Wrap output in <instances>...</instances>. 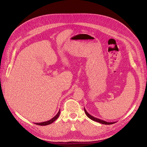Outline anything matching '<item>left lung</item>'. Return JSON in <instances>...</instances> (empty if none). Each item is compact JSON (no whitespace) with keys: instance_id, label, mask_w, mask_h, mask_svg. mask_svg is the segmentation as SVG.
Masks as SVG:
<instances>
[{"instance_id":"left-lung-1","label":"left lung","mask_w":147,"mask_h":147,"mask_svg":"<svg viewBox=\"0 0 147 147\" xmlns=\"http://www.w3.org/2000/svg\"><path fill=\"white\" fill-rule=\"evenodd\" d=\"M84 112H85V114L86 115H87V116L91 120H94V121H97L98 123H102V124H104V125H111V124H113V123H115V122H108V121H104V120H102L101 119H98V118H96L94 116H92V115H91L90 114H89L87 111L86 110V109H84Z\"/></svg>"}]
</instances>
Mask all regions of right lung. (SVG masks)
<instances>
[{
	"mask_svg": "<svg viewBox=\"0 0 147 147\" xmlns=\"http://www.w3.org/2000/svg\"><path fill=\"white\" fill-rule=\"evenodd\" d=\"M59 114H60V110H59L58 113L56 114V115H55L52 119H51V120H48V121H44V122H42V123H35L36 125H40V126H46V125H50L51 124V123H52L54 121H55L58 117H59Z\"/></svg>",
	"mask_w": 147,
	"mask_h": 147,
	"instance_id": "obj_1",
	"label": "right lung"
}]
</instances>
